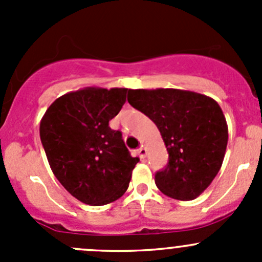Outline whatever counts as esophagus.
<instances>
[{
  "instance_id": "esophagus-1",
  "label": "esophagus",
  "mask_w": 262,
  "mask_h": 262,
  "mask_svg": "<svg viewBox=\"0 0 262 262\" xmlns=\"http://www.w3.org/2000/svg\"><path fill=\"white\" fill-rule=\"evenodd\" d=\"M138 155H139V157L142 158V160H144V158H146V156H147V149L144 147H141L138 149Z\"/></svg>"
}]
</instances>
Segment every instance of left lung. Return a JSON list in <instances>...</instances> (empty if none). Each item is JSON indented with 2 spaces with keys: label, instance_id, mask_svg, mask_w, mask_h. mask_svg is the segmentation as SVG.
<instances>
[{
  "label": "left lung",
  "instance_id": "obj_1",
  "mask_svg": "<svg viewBox=\"0 0 262 262\" xmlns=\"http://www.w3.org/2000/svg\"><path fill=\"white\" fill-rule=\"evenodd\" d=\"M128 102L157 125L168 152L155 182L167 196L196 199L219 172L228 143V125L218 102L179 89H137Z\"/></svg>",
  "mask_w": 262,
  "mask_h": 262
}]
</instances>
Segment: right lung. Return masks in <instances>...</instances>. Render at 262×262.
<instances>
[{
    "label": "right lung",
    "mask_w": 262,
    "mask_h": 262,
    "mask_svg": "<svg viewBox=\"0 0 262 262\" xmlns=\"http://www.w3.org/2000/svg\"><path fill=\"white\" fill-rule=\"evenodd\" d=\"M130 90L84 87L58 97L40 120V139L50 168L72 196L105 205L123 196L139 162L109 121Z\"/></svg>",
    "instance_id": "1"
}]
</instances>
